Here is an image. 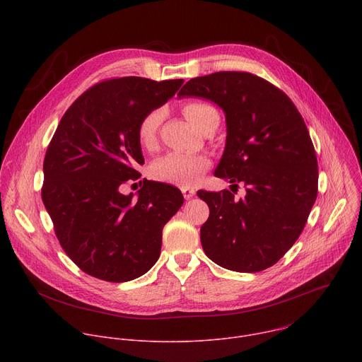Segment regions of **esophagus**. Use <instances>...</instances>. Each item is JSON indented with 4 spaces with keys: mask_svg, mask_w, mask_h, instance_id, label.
<instances>
[{
    "mask_svg": "<svg viewBox=\"0 0 362 362\" xmlns=\"http://www.w3.org/2000/svg\"><path fill=\"white\" fill-rule=\"evenodd\" d=\"M182 193H183V197H185L186 200L192 199V197L196 194L194 189H192V187H182Z\"/></svg>",
    "mask_w": 362,
    "mask_h": 362,
    "instance_id": "esophagus-1",
    "label": "esophagus"
}]
</instances>
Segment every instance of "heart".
<instances>
[{
    "mask_svg": "<svg viewBox=\"0 0 362 362\" xmlns=\"http://www.w3.org/2000/svg\"><path fill=\"white\" fill-rule=\"evenodd\" d=\"M214 110L215 109L212 106L199 101L187 103L183 107L185 116L196 129L206 117V115ZM162 120L163 112L160 109L151 110L141 117L137 126V139L144 148H151L154 143H156ZM209 159L202 156V154L175 151L154 162L150 169V175L153 179L159 182L170 183L180 187H189L199 180V177L209 169Z\"/></svg>",
    "mask_w": 362,
    "mask_h": 362,
    "instance_id": "b5f03b06",
    "label": "heart"
}]
</instances>
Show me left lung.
Here are the masks:
<instances>
[{"mask_svg": "<svg viewBox=\"0 0 362 362\" xmlns=\"http://www.w3.org/2000/svg\"><path fill=\"white\" fill-rule=\"evenodd\" d=\"M214 101L226 117V144L215 170L238 186L197 196L208 203L200 228L208 257L236 272L275 265L296 242L318 193V162L305 122L291 98L245 71H219L189 80L177 94Z\"/></svg>", "mask_w": 362, "mask_h": 362, "instance_id": "8db88e82", "label": "left lung"}]
</instances>
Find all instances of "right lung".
Instances as JSON below:
<instances>
[{
    "label": "right lung",
    "mask_w": 362,
    "mask_h": 362,
    "mask_svg": "<svg viewBox=\"0 0 362 362\" xmlns=\"http://www.w3.org/2000/svg\"><path fill=\"white\" fill-rule=\"evenodd\" d=\"M182 84L143 77L97 83L69 107L48 144L44 206L64 252L94 278L127 282L159 259L163 226L183 204L180 190L143 179L134 199L120 186L140 177L141 117Z\"/></svg>",
    "instance_id": "add662e5"
}]
</instances>
